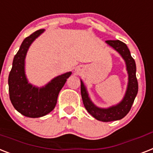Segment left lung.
<instances>
[{"instance_id":"left-lung-1","label":"left lung","mask_w":153,"mask_h":153,"mask_svg":"<svg viewBox=\"0 0 153 153\" xmlns=\"http://www.w3.org/2000/svg\"><path fill=\"white\" fill-rule=\"evenodd\" d=\"M109 46L115 49L123 57L126 63L128 74V83L126 93L123 100L117 105L109 108H99L93 103L89 97L86 87L81 80V94L83 105L88 112L96 120L102 122H111L120 120L125 117L130 111L133 103L138 91V83L136 78V64L130 55V52L126 45L120 40H108L105 42Z\"/></svg>"}]
</instances>
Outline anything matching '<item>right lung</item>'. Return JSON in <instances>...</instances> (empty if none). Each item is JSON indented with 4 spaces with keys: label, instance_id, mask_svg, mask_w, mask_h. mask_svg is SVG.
I'll use <instances>...</instances> for the list:
<instances>
[{
    "label": "right lung",
    "instance_id": "obj_1",
    "mask_svg": "<svg viewBox=\"0 0 153 153\" xmlns=\"http://www.w3.org/2000/svg\"><path fill=\"white\" fill-rule=\"evenodd\" d=\"M45 31L38 30L23 40L12 62L8 76V90L11 102L22 115L30 118L44 116L52 111L57 102L59 91L71 71L58 75L42 87L28 82L25 74V59L30 45Z\"/></svg>",
    "mask_w": 153,
    "mask_h": 153
}]
</instances>
